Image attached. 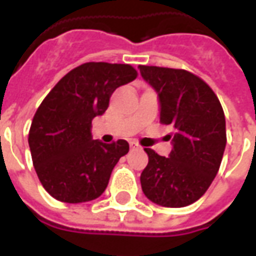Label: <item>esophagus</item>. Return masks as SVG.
<instances>
[{"instance_id": "34e87169", "label": "esophagus", "mask_w": 256, "mask_h": 256, "mask_svg": "<svg viewBox=\"0 0 256 256\" xmlns=\"http://www.w3.org/2000/svg\"><path fill=\"white\" fill-rule=\"evenodd\" d=\"M130 150H140V145L137 144L136 141H130Z\"/></svg>"}]
</instances>
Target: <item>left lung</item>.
<instances>
[{"instance_id": "1", "label": "left lung", "mask_w": 256, "mask_h": 256, "mask_svg": "<svg viewBox=\"0 0 256 256\" xmlns=\"http://www.w3.org/2000/svg\"><path fill=\"white\" fill-rule=\"evenodd\" d=\"M138 68L158 94L160 122L176 130L168 158L145 148L141 188L152 203L185 207L203 196L220 170L226 146L224 110L208 84L185 70Z\"/></svg>"}]
</instances>
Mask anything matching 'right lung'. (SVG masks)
Masks as SVG:
<instances>
[{
    "label": "right lung",
    "instance_id": "right-lung-1",
    "mask_svg": "<svg viewBox=\"0 0 256 256\" xmlns=\"http://www.w3.org/2000/svg\"><path fill=\"white\" fill-rule=\"evenodd\" d=\"M136 78L128 64L84 63L60 79L38 106L28 145L36 176L52 198L84 203L104 193L128 144L93 140L92 120L106 111L119 86Z\"/></svg>",
    "mask_w": 256,
    "mask_h": 256
}]
</instances>
